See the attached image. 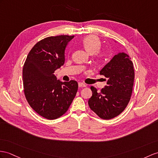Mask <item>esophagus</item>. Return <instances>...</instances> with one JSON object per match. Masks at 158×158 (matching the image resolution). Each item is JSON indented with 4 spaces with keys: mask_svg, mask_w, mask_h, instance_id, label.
<instances>
[{
    "mask_svg": "<svg viewBox=\"0 0 158 158\" xmlns=\"http://www.w3.org/2000/svg\"><path fill=\"white\" fill-rule=\"evenodd\" d=\"M78 86L79 87H86V84L83 82H78Z\"/></svg>",
    "mask_w": 158,
    "mask_h": 158,
    "instance_id": "obj_1",
    "label": "esophagus"
}]
</instances>
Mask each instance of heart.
Instances as JSON below:
<instances>
[{"instance_id":"1","label":"heart","mask_w":158,"mask_h":158,"mask_svg":"<svg viewBox=\"0 0 158 158\" xmlns=\"http://www.w3.org/2000/svg\"><path fill=\"white\" fill-rule=\"evenodd\" d=\"M82 45L88 53H97L101 48V42L99 38L94 35H89L86 37L82 40Z\"/></svg>"}]
</instances>
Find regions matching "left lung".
<instances>
[{
    "label": "left lung",
    "instance_id": "obj_1",
    "mask_svg": "<svg viewBox=\"0 0 158 158\" xmlns=\"http://www.w3.org/2000/svg\"><path fill=\"white\" fill-rule=\"evenodd\" d=\"M108 78L106 85L98 92L91 86L88 105L103 119H110L120 114L127 106L131 97L135 78L133 64L124 52L115 55L100 71Z\"/></svg>",
    "mask_w": 158,
    "mask_h": 158
}]
</instances>
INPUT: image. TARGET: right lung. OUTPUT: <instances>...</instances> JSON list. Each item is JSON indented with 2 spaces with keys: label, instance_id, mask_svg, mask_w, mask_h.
<instances>
[{
  "label": "right lung",
  "instance_id": "add662e5",
  "mask_svg": "<svg viewBox=\"0 0 158 158\" xmlns=\"http://www.w3.org/2000/svg\"><path fill=\"white\" fill-rule=\"evenodd\" d=\"M74 35L46 37L31 49L23 68L24 93L37 113L52 120L66 112L78 91L75 80L61 82L54 72L65 62V50Z\"/></svg>",
  "mask_w": 158,
  "mask_h": 158
}]
</instances>
